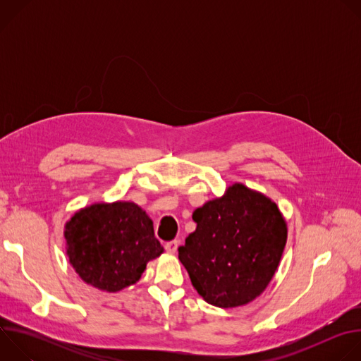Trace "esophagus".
I'll return each instance as SVG.
<instances>
[{"label":"esophagus","mask_w":361,"mask_h":361,"mask_svg":"<svg viewBox=\"0 0 361 361\" xmlns=\"http://www.w3.org/2000/svg\"><path fill=\"white\" fill-rule=\"evenodd\" d=\"M164 247H166V250H167L169 252H171V254H173V252H176V251H177V248H178V241H177V240L167 241Z\"/></svg>","instance_id":"1"}]
</instances>
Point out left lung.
Returning a JSON list of instances; mask_svg holds the SVG:
<instances>
[{
    "label": "left lung",
    "mask_w": 361,
    "mask_h": 361,
    "mask_svg": "<svg viewBox=\"0 0 361 361\" xmlns=\"http://www.w3.org/2000/svg\"><path fill=\"white\" fill-rule=\"evenodd\" d=\"M197 228L178 247V259L197 293L231 308L259 297L271 281L287 240V226L266 195L243 184L192 213Z\"/></svg>",
    "instance_id": "1"
}]
</instances>
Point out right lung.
Returning <instances> with one entry per match:
<instances>
[{
    "mask_svg": "<svg viewBox=\"0 0 361 361\" xmlns=\"http://www.w3.org/2000/svg\"><path fill=\"white\" fill-rule=\"evenodd\" d=\"M67 254L77 274L109 293L137 283L163 247L151 219L137 204H92L66 224Z\"/></svg>",
    "mask_w": 361,
    "mask_h": 361,
    "instance_id": "obj_1",
    "label": "right lung"
}]
</instances>
